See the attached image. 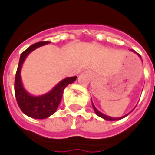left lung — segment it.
<instances>
[{
	"label": "left lung",
	"mask_w": 155,
	"mask_h": 155,
	"mask_svg": "<svg viewBox=\"0 0 155 155\" xmlns=\"http://www.w3.org/2000/svg\"><path fill=\"white\" fill-rule=\"evenodd\" d=\"M92 104H93V103H92ZM92 105H93V108H94V111H95V113H96V114H97L98 116L101 117V118H103V119H104V120H110V121H113V120H121V119H123V118H124V117L127 116V115L129 114H126V115H124V116H123V117H120V118H113V117H110V116H108V115H105V114H102L101 112H100V111L98 110L96 108L94 107V104H92Z\"/></svg>",
	"instance_id": "1"
}]
</instances>
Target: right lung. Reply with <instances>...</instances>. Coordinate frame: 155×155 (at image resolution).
<instances>
[{"label":"right lung","instance_id":"1","mask_svg":"<svg viewBox=\"0 0 155 155\" xmlns=\"http://www.w3.org/2000/svg\"><path fill=\"white\" fill-rule=\"evenodd\" d=\"M50 41H41L31 45L25 51L22 52L20 57L18 67L15 78V94L19 107L27 116L34 119H45L54 114L61 103L64 88L68 84L73 83L76 76L65 78L61 81L49 93L41 96H32L22 86L21 78V69L25 57L32 51L41 45L49 44Z\"/></svg>","mask_w":155,"mask_h":155}]
</instances>
